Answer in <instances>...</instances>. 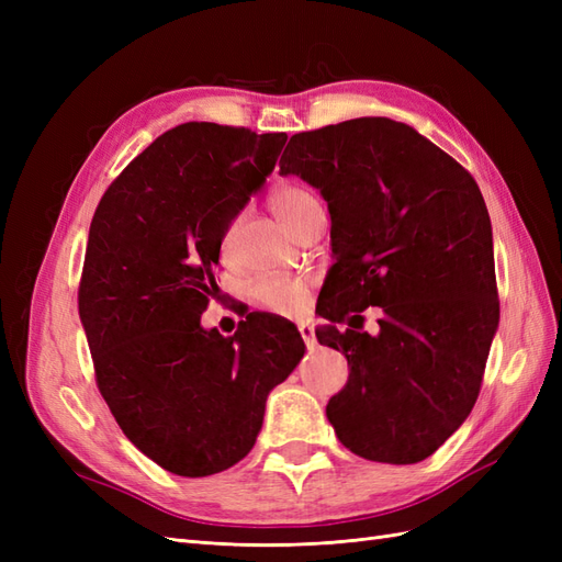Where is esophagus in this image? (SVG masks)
I'll use <instances>...</instances> for the list:
<instances>
[{
	"instance_id": "1",
	"label": "esophagus",
	"mask_w": 562,
	"mask_h": 562,
	"mask_svg": "<svg viewBox=\"0 0 562 562\" xmlns=\"http://www.w3.org/2000/svg\"><path fill=\"white\" fill-rule=\"evenodd\" d=\"M297 330H300V335H302V339H304V345H307L310 349H314V347H316V335H314V326H312V323H300Z\"/></svg>"
}]
</instances>
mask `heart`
I'll return each mask as SVG.
<instances>
[{
  "instance_id": "heart-1",
  "label": "heart",
  "mask_w": 562,
  "mask_h": 562,
  "mask_svg": "<svg viewBox=\"0 0 562 562\" xmlns=\"http://www.w3.org/2000/svg\"><path fill=\"white\" fill-rule=\"evenodd\" d=\"M316 196L297 184H281L269 194V209L281 223L293 229L297 220L307 213L312 206H316ZM307 285L302 279H265L252 288V297L260 307L269 312H291L304 300Z\"/></svg>"
}]
</instances>
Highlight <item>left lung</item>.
Listing matches in <instances>:
<instances>
[{
    "label": "left lung",
    "instance_id": "8db88e82",
    "mask_svg": "<svg viewBox=\"0 0 562 562\" xmlns=\"http://www.w3.org/2000/svg\"><path fill=\"white\" fill-rule=\"evenodd\" d=\"M279 166L321 192L333 223L335 265L316 307L330 323L316 337L347 356L349 380L328 401V422L370 462H422L469 417L499 326L479 184L386 116L295 133ZM368 306L383 307L378 336L351 323L336 330Z\"/></svg>",
    "mask_w": 562,
    "mask_h": 562
}]
</instances>
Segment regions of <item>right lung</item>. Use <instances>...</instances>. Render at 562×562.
Segmentation results:
<instances>
[{
	"label": "right lung",
	"mask_w": 562,
	"mask_h": 562,
	"mask_svg": "<svg viewBox=\"0 0 562 562\" xmlns=\"http://www.w3.org/2000/svg\"><path fill=\"white\" fill-rule=\"evenodd\" d=\"M285 140L180 124L126 166L93 215L79 318L98 389L131 443L176 475L241 462L269 391L304 356L293 323L250 314L234 337L201 326L225 234Z\"/></svg>",
	"instance_id": "right-lung-1"
}]
</instances>
